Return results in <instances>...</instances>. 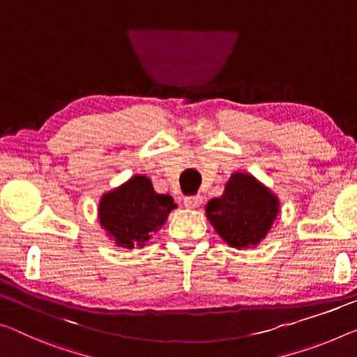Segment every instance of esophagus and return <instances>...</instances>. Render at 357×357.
I'll list each match as a JSON object with an SVG mask.
<instances>
[{"instance_id":"obj_1","label":"esophagus","mask_w":357,"mask_h":357,"mask_svg":"<svg viewBox=\"0 0 357 357\" xmlns=\"http://www.w3.org/2000/svg\"><path fill=\"white\" fill-rule=\"evenodd\" d=\"M203 203V197L200 195H194V197H185L184 199V206L188 209H195L199 208Z\"/></svg>"}]
</instances>
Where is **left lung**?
<instances>
[{
  "label": "left lung",
  "instance_id": "left-lung-1",
  "mask_svg": "<svg viewBox=\"0 0 357 357\" xmlns=\"http://www.w3.org/2000/svg\"><path fill=\"white\" fill-rule=\"evenodd\" d=\"M206 219L230 248H257L270 235L281 213L278 195L246 172H235L222 195L205 206Z\"/></svg>",
  "mask_w": 357,
  "mask_h": 357
}]
</instances>
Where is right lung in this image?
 I'll use <instances>...</instances> for the list:
<instances>
[{"mask_svg": "<svg viewBox=\"0 0 357 357\" xmlns=\"http://www.w3.org/2000/svg\"><path fill=\"white\" fill-rule=\"evenodd\" d=\"M178 205L169 195L157 194L151 179L133 174L117 188L105 192L98 203L100 227L119 248H143L152 234L163 227Z\"/></svg>", "mask_w": 357, "mask_h": 357, "instance_id": "obj_1", "label": "right lung"}]
</instances>
